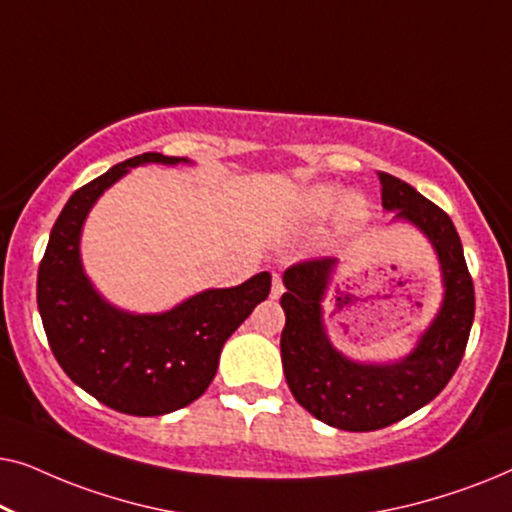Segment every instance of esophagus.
Here are the masks:
<instances>
[{"mask_svg":"<svg viewBox=\"0 0 512 512\" xmlns=\"http://www.w3.org/2000/svg\"><path fill=\"white\" fill-rule=\"evenodd\" d=\"M284 293V284H282V277L279 275H272V289H270V296L272 298H279Z\"/></svg>","mask_w":512,"mask_h":512,"instance_id":"1","label":"esophagus"}]
</instances>
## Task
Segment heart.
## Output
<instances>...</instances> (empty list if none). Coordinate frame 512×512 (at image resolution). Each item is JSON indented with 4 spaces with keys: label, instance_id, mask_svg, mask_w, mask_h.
Returning <instances> with one entry per match:
<instances>
[{
    "label": "heart",
    "instance_id": "heart-1",
    "mask_svg": "<svg viewBox=\"0 0 512 512\" xmlns=\"http://www.w3.org/2000/svg\"><path fill=\"white\" fill-rule=\"evenodd\" d=\"M298 209L305 219L321 221L338 212L342 230H356L368 221V205L359 195H349L333 184H317L300 193Z\"/></svg>",
    "mask_w": 512,
    "mask_h": 512
}]
</instances>
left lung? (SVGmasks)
<instances>
[{
  "label": "left lung",
  "mask_w": 512,
  "mask_h": 512,
  "mask_svg": "<svg viewBox=\"0 0 512 512\" xmlns=\"http://www.w3.org/2000/svg\"><path fill=\"white\" fill-rule=\"evenodd\" d=\"M382 207L391 221L415 226L436 251L443 300L410 354L356 361L328 338L324 298L338 258H314L284 272L282 366L291 394L319 422L342 431H377L431 403L452 380L473 326L475 293L464 247L450 216L405 181L380 172Z\"/></svg>",
  "instance_id": "8db88e82"
}]
</instances>
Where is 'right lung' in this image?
<instances>
[{"mask_svg":"<svg viewBox=\"0 0 512 512\" xmlns=\"http://www.w3.org/2000/svg\"><path fill=\"white\" fill-rule=\"evenodd\" d=\"M188 165L142 153L79 188L55 221L37 277V303L53 356L69 380L123 415L158 417L205 394L221 349L270 293V272L205 289L172 310L137 314L111 305L83 270L81 233L100 195L137 165Z\"/></svg>","mask_w":512,"mask_h":512,"instance_id":"1","label":"right lung"}]
</instances>
